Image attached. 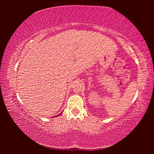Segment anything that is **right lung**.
<instances>
[{"label":"right lung","mask_w":154,"mask_h":154,"mask_svg":"<svg viewBox=\"0 0 154 154\" xmlns=\"http://www.w3.org/2000/svg\"><path fill=\"white\" fill-rule=\"evenodd\" d=\"M57 116H58V115H57Z\"/></svg>","instance_id":"obj_1"}]
</instances>
